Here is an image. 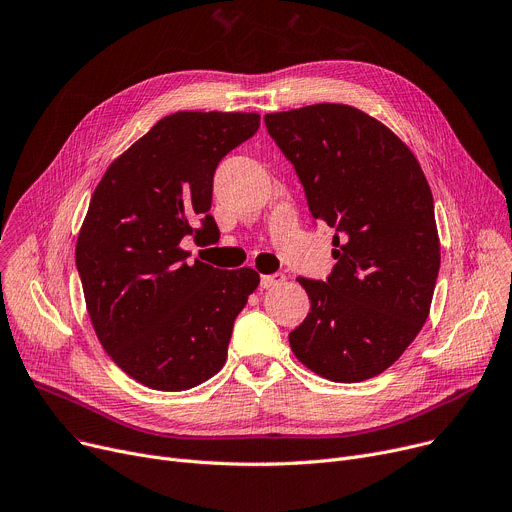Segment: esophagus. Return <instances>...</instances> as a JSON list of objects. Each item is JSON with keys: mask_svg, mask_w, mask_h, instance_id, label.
I'll return each mask as SVG.
<instances>
[{"mask_svg": "<svg viewBox=\"0 0 512 512\" xmlns=\"http://www.w3.org/2000/svg\"><path fill=\"white\" fill-rule=\"evenodd\" d=\"M284 282V274H265V276H261L259 278V286L263 288V290H267V288H274V286H278V284H282Z\"/></svg>", "mask_w": 512, "mask_h": 512, "instance_id": "obj_1", "label": "esophagus"}]
</instances>
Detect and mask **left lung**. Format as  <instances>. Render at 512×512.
Segmentation results:
<instances>
[{"mask_svg":"<svg viewBox=\"0 0 512 512\" xmlns=\"http://www.w3.org/2000/svg\"><path fill=\"white\" fill-rule=\"evenodd\" d=\"M263 119L315 222L335 230L327 280L296 278L311 313L290 348L329 381L377 377L428 319L440 267L428 181L410 148L354 107L323 102Z\"/></svg>","mask_w":512,"mask_h":512,"instance_id":"1","label":"left lung"}]
</instances>
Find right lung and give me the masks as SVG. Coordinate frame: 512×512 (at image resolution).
Instances as JSON below:
<instances>
[{
	"label": "right lung",
	"instance_id": "add662e5",
	"mask_svg": "<svg viewBox=\"0 0 512 512\" xmlns=\"http://www.w3.org/2000/svg\"><path fill=\"white\" fill-rule=\"evenodd\" d=\"M257 113L181 111L123 152L92 193L76 245L88 315L129 377L185 391L224 366L236 315L259 284L253 269H218L179 245L212 238L214 173L259 129ZM200 226L192 228V220Z\"/></svg>",
	"mask_w": 512,
	"mask_h": 512
}]
</instances>
